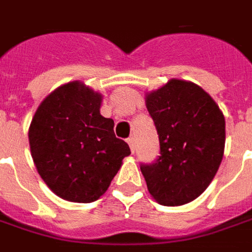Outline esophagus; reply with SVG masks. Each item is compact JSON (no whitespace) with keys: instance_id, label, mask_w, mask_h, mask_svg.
<instances>
[{"instance_id":"1","label":"esophagus","mask_w":252,"mask_h":252,"mask_svg":"<svg viewBox=\"0 0 252 252\" xmlns=\"http://www.w3.org/2000/svg\"><path fill=\"white\" fill-rule=\"evenodd\" d=\"M126 142H128V144H129V148H131L132 153H135V137H128L126 139Z\"/></svg>"}]
</instances>
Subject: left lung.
Returning <instances> with one entry per match:
<instances>
[{"mask_svg": "<svg viewBox=\"0 0 252 252\" xmlns=\"http://www.w3.org/2000/svg\"><path fill=\"white\" fill-rule=\"evenodd\" d=\"M157 126L160 157L140 170L154 200L164 206L188 204L215 178L225 146L224 115L198 85L170 79L146 94Z\"/></svg>", "mask_w": 252, "mask_h": 252, "instance_id": "8db88e82", "label": "left lung"}]
</instances>
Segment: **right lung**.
I'll list each match as a JSON object with an SVG mask.
<instances>
[{"mask_svg": "<svg viewBox=\"0 0 252 252\" xmlns=\"http://www.w3.org/2000/svg\"><path fill=\"white\" fill-rule=\"evenodd\" d=\"M102 94L81 81L57 88L31 121V155L46 185L63 200L93 202L131 154L115 123L99 113Z\"/></svg>", "mask_w": 252, "mask_h": 252, "instance_id": "1", "label": "right lung"}]
</instances>
